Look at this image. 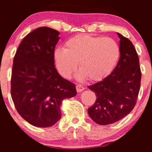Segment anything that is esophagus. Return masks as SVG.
Masks as SVG:
<instances>
[{"label": "esophagus", "instance_id": "1", "mask_svg": "<svg viewBox=\"0 0 152 152\" xmlns=\"http://www.w3.org/2000/svg\"><path fill=\"white\" fill-rule=\"evenodd\" d=\"M76 91H77V92H78V93H79V92H81L82 91L84 90V87H83L81 84L76 85Z\"/></svg>", "mask_w": 152, "mask_h": 152}]
</instances>
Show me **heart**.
Listing matches in <instances>:
<instances>
[{
  "mask_svg": "<svg viewBox=\"0 0 152 152\" xmlns=\"http://www.w3.org/2000/svg\"><path fill=\"white\" fill-rule=\"evenodd\" d=\"M119 56V46L114 39L88 34L70 38L65 48H56L53 53L57 70L63 77H70L78 62V78L90 81H100L111 74Z\"/></svg>",
  "mask_w": 152,
  "mask_h": 152,
  "instance_id": "obj_1",
  "label": "heart"
}]
</instances>
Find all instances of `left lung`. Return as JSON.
I'll return each instance as SVG.
<instances>
[{"label": "left lung", "mask_w": 152, "mask_h": 152, "mask_svg": "<svg viewBox=\"0 0 152 152\" xmlns=\"http://www.w3.org/2000/svg\"><path fill=\"white\" fill-rule=\"evenodd\" d=\"M117 34L120 38L117 65L107 77L88 86L97 98L88 114L100 125L115 123L129 114L140 89L142 73L137 51L129 38Z\"/></svg>", "instance_id": "obj_1"}]
</instances>
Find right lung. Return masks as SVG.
I'll return each mask as SVG.
<instances>
[{
	"mask_svg": "<svg viewBox=\"0 0 152 152\" xmlns=\"http://www.w3.org/2000/svg\"><path fill=\"white\" fill-rule=\"evenodd\" d=\"M59 32L40 27L29 33L13 58L11 97L23 118L37 127H49L61 117L60 106L76 95L74 83L61 76L53 53Z\"/></svg>",
	"mask_w": 152,
	"mask_h": 152,
	"instance_id": "right-lung-1",
	"label": "right lung"
}]
</instances>
